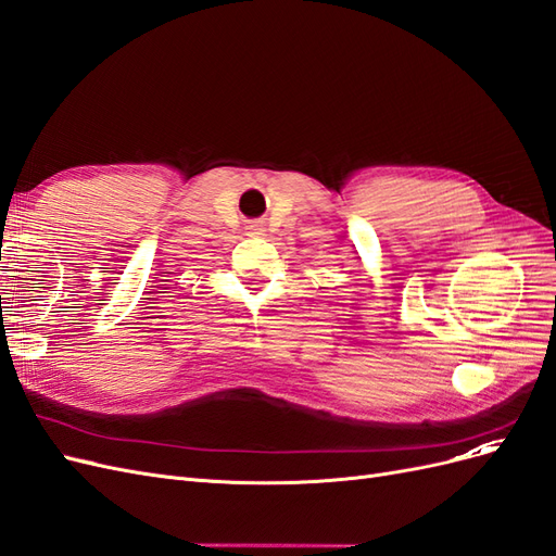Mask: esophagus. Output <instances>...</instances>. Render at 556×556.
Listing matches in <instances>:
<instances>
[{
  "mask_svg": "<svg viewBox=\"0 0 556 556\" xmlns=\"http://www.w3.org/2000/svg\"><path fill=\"white\" fill-rule=\"evenodd\" d=\"M250 231H252V233H260L262 229H260V225H250Z\"/></svg>",
  "mask_w": 556,
  "mask_h": 556,
  "instance_id": "esophagus-1",
  "label": "esophagus"
}]
</instances>
